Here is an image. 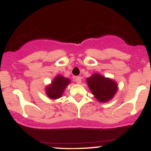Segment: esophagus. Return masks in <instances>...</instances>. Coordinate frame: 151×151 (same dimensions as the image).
Here are the masks:
<instances>
[{
    "instance_id": "esophagus-1",
    "label": "esophagus",
    "mask_w": 151,
    "mask_h": 151,
    "mask_svg": "<svg viewBox=\"0 0 151 151\" xmlns=\"http://www.w3.org/2000/svg\"><path fill=\"white\" fill-rule=\"evenodd\" d=\"M75 81H76V82H77V84H81V77H77L75 78Z\"/></svg>"
}]
</instances>
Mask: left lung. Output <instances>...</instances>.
Instances as JSON below:
<instances>
[{
  "label": "left lung",
  "mask_w": 151,
  "mask_h": 151,
  "mask_svg": "<svg viewBox=\"0 0 151 151\" xmlns=\"http://www.w3.org/2000/svg\"><path fill=\"white\" fill-rule=\"evenodd\" d=\"M91 93L99 102L106 103L115 96L118 91L117 83L110 78H106L99 73L93 74L86 79Z\"/></svg>",
  "instance_id": "left-lung-1"
}]
</instances>
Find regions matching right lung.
Wrapping results in <instances>:
<instances>
[{"mask_svg": "<svg viewBox=\"0 0 151 151\" xmlns=\"http://www.w3.org/2000/svg\"><path fill=\"white\" fill-rule=\"evenodd\" d=\"M70 83L68 78L62 75H58L54 78L53 81L45 88L47 96L52 99H57L62 96L65 89Z\"/></svg>", "mask_w": 151, "mask_h": 151, "instance_id": "add662e5", "label": "right lung"}]
</instances>
